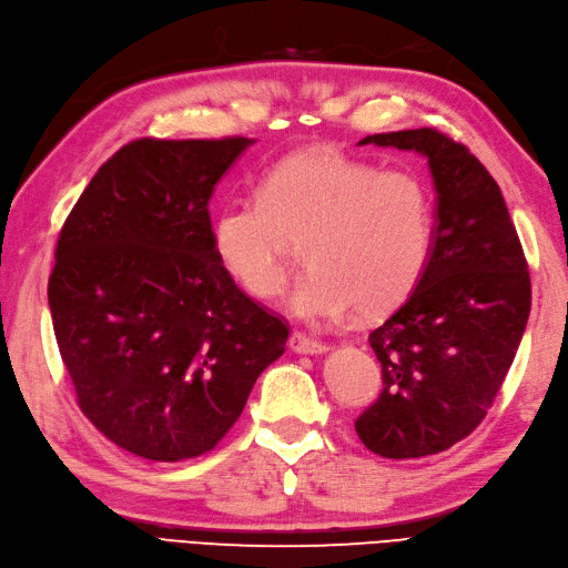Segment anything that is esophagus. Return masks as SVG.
<instances>
[{
  "instance_id": "esophagus-1",
  "label": "esophagus",
  "mask_w": 568,
  "mask_h": 568,
  "mask_svg": "<svg viewBox=\"0 0 568 568\" xmlns=\"http://www.w3.org/2000/svg\"><path fill=\"white\" fill-rule=\"evenodd\" d=\"M290 351L300 355H322L326 353V343L314 341L310 336H304V333L295 331L293 336H290Z\"/></svg>"
}]
</instances>
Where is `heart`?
<instances>
[{
  "label": "heart",
  "mask_w": 568,
  "mask_h": 568,
  "mask_svg": "<svg viewBox=\"0 0 568 568\" xmlns=\"http://www.w3.org/2000/svg\"><path fill=\"white\" fill-rule=\"evenodd\" d=\"M434 244V201L410 170H379L331 145L285 155L258 192L227 201L213 221V252L254 300L287 285L295 246L310 273L287 307L322 324L355 312L382 316L413 295Z\"/></svg>",
  "instance_id": "heart-1"
}]
</instances>
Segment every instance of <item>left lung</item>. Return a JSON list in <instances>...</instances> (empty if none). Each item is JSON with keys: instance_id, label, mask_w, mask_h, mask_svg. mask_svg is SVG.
<instances>
[{"instance_id": "obj_1", "label": "left lung", "mask_w": 568, "mask_h": 568, "mask_svg": "<svg viewBox=\"0 0 568 568\" xmlns=\"http://www.w3.org/2000/svg\"><path fill=\"white\" fill-rule=\"evenodd\" d=\"M415 151L434 182V244L413 295L369 333L384 390L355 429L384 458L446 450L483 423L530 314V275L499 184L436 129L365 136Z\"/></svg>"}]
</instances>
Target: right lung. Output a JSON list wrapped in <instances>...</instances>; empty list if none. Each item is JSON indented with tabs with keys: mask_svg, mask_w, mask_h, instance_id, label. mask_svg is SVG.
I'll list each match as a JSON object with an SVG mask.
<instances>
[{
	"mask_svg": "<svg viewBox=\"0 0 568 568\" xmlns=\"http://www.w3.org/2000/svg\"><path fill=\"white\" fill-rule=\"evenodd\" d=\"M254 139H139L60 232L48 302L83 415L149 460L206 454L285 353L287 326L230 278L209 201Z\"/></svg>",
	"mask_w": 568,
	"mask_h": 568,
	"instance_id": "1",
	"label": "right lung"
}]
</instances>
